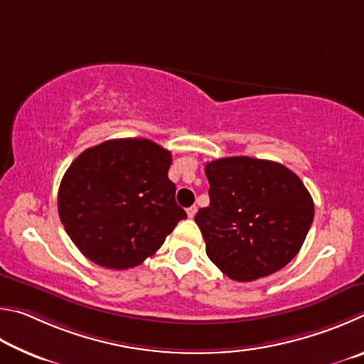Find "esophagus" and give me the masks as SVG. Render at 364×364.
Here are the masks:
<instances>
[{
  "mask_svg": "<svg viewBox=\"0 0 364 364\" xmlns=\"http://www.w3.org/2000/svg\"><path fill=\"white\" fill-rule=\"evenodd\" d=\"M195 214H196V206H190V208L187 209V215H188L190 219H193Z\"/></svg>",
  "mask_w": 364,
  "mask_h": 364,
  "instance_id": "34e87169",
  "label": "esophagus"
}]
</instances>
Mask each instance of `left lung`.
Instances as JSON below:
<instances>
[{
	"instance_id": "left-lung-1",
	"label": "left lung",
	"mask_w": 364,
	"mask_h": 364,
	"mask_svg": "<svg viewBox=\"0 0 364 364\" xmlns=\"http://www.w3.org/2000/svg\"><path fill=\"white\" fill-rule=\"evenodd\" d=\"M208 208L195 215L206 254L228 278L252 282L288 265L314 222V200L286 166L250 156L206 163Z\"/></svg>"
}]
</instances>
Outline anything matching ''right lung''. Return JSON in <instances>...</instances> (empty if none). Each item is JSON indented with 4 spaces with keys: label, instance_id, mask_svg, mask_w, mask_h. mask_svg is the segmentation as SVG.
Instances as JSON below:
<instances>
[{
    "label": "right lung",
    "instance_id": "1",
    "mask_svg": "<svg viewBox=\"0 0 364 364\" xmlns=\"http://www.w3.org/2000/svg\"><path fill=\"white\" fill-rule=\"evenodd\" d=\"M171 151L149 139H112L91 146L62 177L57 205L82 256L126 270L155 254L187 213L169 181Z\"/></svg>",
    "mask_w": 364,
    "mask_h": 364
}]
</instances>
